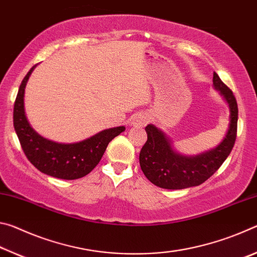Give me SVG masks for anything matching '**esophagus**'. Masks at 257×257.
Here are the masks:
<instances>
[{"label":"esophagus","mask_w":257,"mask_h":257,"mask_svg":"<svg viewBox=\"0 0 257 257\" xmlns=\"http://www.w3.org/2000/svg\"><path fill=\"white\" fill-rule=\"evenodd\" d=\"M150 121V114L145 111L135 113L132 118V124L134 127H144Z\"/></svg>","instance_id":"1"}]
</instances>
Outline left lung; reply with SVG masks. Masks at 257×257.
Returning a JSON list of instances; mask_svg holds the SVG:
<instances>
[{
    "label": "left lung",
    "instance_id": "left-lung-1",
    "mask_svg": "<svg viewBox=\"0 0 257 257\" xmlns=\"http://www.w3.org/2000/svg\"><path fill=\"white\" fill-rule=\"evenodd\" d=\"M213 87L229 106V127L219 145L197 155L177 152L172 141L154 124L146 125L147 142L139 154V164L152 184L164 189H184L206 181L221 167L234 145L237 134L238 106L231 89L217 73H213Z\"/></svg>",
    "mask_w": 257,
    "mask_h": 257
}]
</instances>
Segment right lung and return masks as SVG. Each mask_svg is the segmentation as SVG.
Listing matches in <instances>:
<instances>
[{
    "mask_svg": "<svg viewBox=\"0 0 257 257\" xmlns=\"http://www.w3.org/2000/svg\"><path fill=\"white\" fill-rule=\"evenodd\" d=\"M37 66V64H36ZM34 66L21 81L14 108V125L24 153L35 168L47 176L64 180L79 179L96 167L113 138L125 127L104 129L84 141L64 144L41 136L30 125L25 111V89Z\"/></svg>",
    "mask_w": 257,
    "mask_h": 257,
    "instance_id": "right-lung-1",
    "label": "right lung"
}]
</instances>
